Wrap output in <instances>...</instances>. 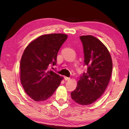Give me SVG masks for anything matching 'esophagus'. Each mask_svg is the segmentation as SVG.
<instances>
[{
  "label": "esophagus",
  "instance_id": "34e87169",
  "mask_svg": "<svg viewBox=\"0 0 129 129\" xmlns=\"http://www.w3.org/2000/svg\"><path fill=\"white\" fill-rule=\"evenodd\" d=\"M64 80L65 81H68L70 80V77H64Z\"/></svg>",
  "mask_w": 129,
  "mask_h": 129
}]
</instances>
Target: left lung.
I'll return each mask as SVG.
<instances>
[{
	"mask_svg": "<svg viewBox=\"0 0 129 129\" xmlns=\"http://www.w3.org/2000/svg\"><path fill=\"white\" fill-rule=\"evenodd\" d=\"M84 65L87 67L71 92V97L82 105L92 104L105 91L112 75L113 63L110 53L101 41L91 35L82 36Z\"/></svg>",
	"mask_w": 129,
	"mask_h": 129,
	"instance_id": "obj_1",
	"label": "left lung"
}]
</instances>
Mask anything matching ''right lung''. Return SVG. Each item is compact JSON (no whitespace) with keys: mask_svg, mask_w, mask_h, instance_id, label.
Returning a JSON list of instances; mask_svg holds the SVG:
<instances>
[{"mask_svg":"<svg viewBox=\"0 0 129 129\" xmlns=\"http://www.w3.org/2000/svg\"><path fill=\"white\" fill-rule=\"evenodd\" d=\"M67 38L62 34L40 36L24 51L20 81L26 93L35 101H45L51 97L63 79L48 67L56 65L57 54Z\"/></svg>","mask_w":129,"mask_h":129,"instance_id":"right-lung-1","label":"right lung"}]
</instances>
